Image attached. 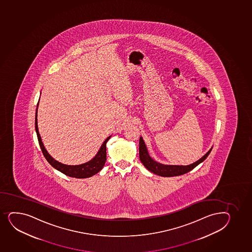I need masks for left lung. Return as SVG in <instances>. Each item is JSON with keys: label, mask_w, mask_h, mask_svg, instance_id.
<instances>
[{"label": "left lung", "mask_w": 252, "mask_h": 252, "mask_svg": "<svg viewBox=\"0 0 252 252\" xmlns=\"http://www.w3.org/2000/svg\"><path fill=\"white\" fill-rule=\"evenodd\" d=\"M139 156H140V160L141 163L143 164L144 166L152 171L154 174H157L158 176H165V177H171V176H177L183 175V174L187 173L189 171L193 170L195 166H197L200 163L206 160V157H208L209 154L211 153V150H210L202 158H200V160L195 161L191 165H162L160 163L155 161L152 160L147 149H146V145L144 143L142 137L140 138V142H139Z\"/></svg>", "instance_id": "8db88e82"}]
</instances>
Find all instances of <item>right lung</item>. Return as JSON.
<instances>
[{
  "mask_svg": "<svg viewBox=\"0 0 252 252\" xmlns=\"http://www.w3.org/2000/svg\"><path fill=\"white\" fill-rule=\"evenodd\" d=\"M36 113H37V109H36ZM36 113H35V126L39 145H40L41 152L43 153L44 157L46 158V160L55 169H57V170L63 172L66 176H70V177H76V178H88V177H91V176H94L95 174L98 173L102 169L106 160V142L108 141L111 136L107 137L106 141L103 142L102 146H100V150H99L96 156L92 160H90L89 162L79 165H64V164H62V163L58 162L57 160H54L45 149L43 143L41 141V136H40V134L38 131Z\"/></svg>",
  "mask_w": 252,
  "mask_h": 252,
  "instance_id": "obj_1",
  "label": "right lung"
}]
</instances>
